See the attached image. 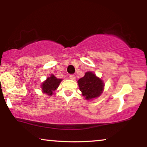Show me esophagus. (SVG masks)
I'll return each mask as SVG.
<instances>
[{
	"label": "esophagus",
	"mask_w": 147,
	"mask_h": 147,
	"mask_svg": "<svg viewBox=\"0 0 147 147\" xmlns=\"http://www.w3.org/2000/svg\"><path fill=\"white\" fill-rule=\"evenodd\" d=\"M69 78L71 80H74L76 79V76H74V75H69Z\"/></svg>",
	"instance_id": "1"
}]
</instances>
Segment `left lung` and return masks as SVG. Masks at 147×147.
<instances>
[{"label": "left lung", "mask_w": 147, "mask_h": 147, "mask_svg": "<svg viewBox=\"0 0 147 147\" xmlns=\"http://www.w3.org/2000/svg\"><path fill=\"white\" fill-rule=\"evenodd\" d=\"M80 90L86 100L98 98L103 93L104 82L92 71H88L78 81Z\"/></svg>", "instance_id": "left-lung-1"}]
</instances>
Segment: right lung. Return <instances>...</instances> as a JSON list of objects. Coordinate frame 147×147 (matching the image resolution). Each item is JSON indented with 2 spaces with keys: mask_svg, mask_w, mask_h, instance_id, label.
<instances>
[{
  "mask_svg": "<svg viewBox=\"0 0 147 147\" xmlns=\"http://www.w3.org/2000/svg\"><path fill=\"white\" fill-rule=\"evenodd\" d=\"M62 79L56 78L53 74H51L49 77L47 78L45 81L41 84V88L42 92L49 96H51L53 94V92L55 91L59 87Z\"/></svg>",
  "mask_w": 147,
  "mask_h": 147,
  "instance_id": "right-lung-1",
  "label": "right lung"
}]
</instances>
